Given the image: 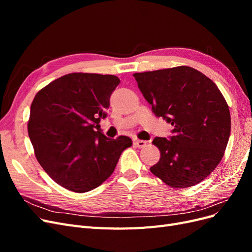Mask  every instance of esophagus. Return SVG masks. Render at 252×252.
Masks as SVG:
<instances>
[{
  "label": "esophagus",
  "mask_w": 252,
  "mask_h": 252,
  "mask_svg": "<svg viewBox=\"0 0 252 252\" xmlns=\"http://www.w3.org/2000/svg\"><path fill=\"white\" fill-rule=\"evenodd\" d=\"M134 144L136 145V147L143 148V147L146 146V145H147V142H146V141H143V140H135Z\"/></svg>",
  "instance_id": "1"
}]
</instances>
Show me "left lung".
I'll return each instance as SVG.
<instances>
[{
	"label": "left lung",
	"mask_w": 252,
	"mask_h": 252,
	"mask_svg": "<svg viewBox=\"0 0 252 252\" xmlns=\"http://www.w3.org/2000/svg\"><path fill=\"white\" fill-rule=\"evenodd\" d=\"M133 77L156 116L173 126L169 140L152 141L161 158L150 171L172 188L196 185L215 170L229 140L230 112L223 94L209 78L188 66Z\"/></svg>",
	"instance_id": "1"
}]
</instances>
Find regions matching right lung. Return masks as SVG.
I'll return each instance as SVG.
<instances>
[{"mask_svg":"<svg viewBox=\"0 0 252 252\" xmlns=\"http://www.w3.org/2000/svg\"><path fill=\"white\" fill-rule=\"evenodd\" d=\"M119 84L116 75L73 72L35 94L28 135L37 162L60 186L78 193L98 187L132 145L128 136L109 139L101 130Z\"/></svg>","mask_w":252,"mask_h":252,"instance_id":"right-lung-1","label":"right lung"}]
</instances>
